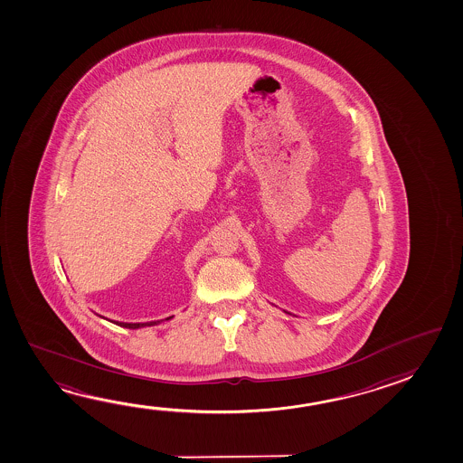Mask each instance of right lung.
<instances>
[{
	"mask_svg": "<svg viewBox=\"0 0 463 463\" xmlns=\"http://www.w3.org/2000/svg\"><path fill=\"white\" fill-rule=\"evenodd\" d=\"M103 318V317H101ZM173 317H169L171 319ZM163 319H159V321H146V323H122V321H111V323H114V325H118V326L121 327H128V329H140V327L145 326H156V325H159Z\"/></svg>",
	"mask_w": 463,
	"mask_h": 463,
	"instance_id": "1",
	"label": "right lung"
}]
</instances>
